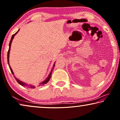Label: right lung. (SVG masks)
<instances>
[{
    "label": "right lung",
    "mask_w": 120,
    "mask_h": 120,
    "mask_svg": "<svg viewBox=\"0 0 120 120\" xmlns=\"http://www.w3.org/2000/svg\"><path fill=\"white\" fill-rule=\"evenodd\" d=\"M19 31V30L17 32H16V33H15V34H14L12 36V38H11V40H10V44H9V49H8V64L9 67H10V70H11V71L12 74H13V75H14V73H13V71H12L11 67V66H10V64H9V56H10V49H11V43H12V40H13V38H14V36H15V35L16 34H17L18 33V32ZM55 64V62H54V65H53L52 69V70H51V72H50V73L49 74V76H47V78H46V79L44 81H42V82H40V83H39V86H41V85L42 86V85H45V84L47 83L48 82H49V81L50 79H51V75H52V71H53V68L54 67ZM14 78L15 79L16 81H17L18 82V83L19 84H20V85L22 86L30 87V88H35V87L34 85H28V84H27V83H26L24 82H22V81H20V80H19L18 79L16 78V77H15V76H14Z\"/></svg>",
    "instance_id": "1"
}]
</instances>
